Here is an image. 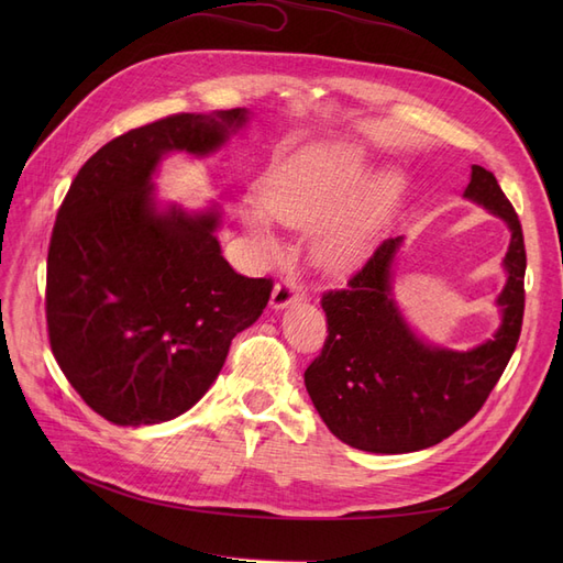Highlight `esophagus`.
<instances>
[{
    "instance_id": "34e87169",
    "label": "esophagus",
    "mask_w": 563,
    "mask_h": 563,
    "mask_svg": "<svg viewBox=\"0 0 563 563\" xmlns=\"http://www.w3.org/2000/svg\"><path fill=\"white\" fill-rule=\"evenodd\" d=\"M305 298H308V291H305L302 284H298L296 279H284V282H279V284L275 286V291H272L269 305H272V308H275V310H282V308H286V305L300 302V300H305Z\"/></svg>"
}]
</instances>
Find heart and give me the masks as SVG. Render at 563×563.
<instances>
[{"label": "heart", "instance_id": "1", "mask_svg": "<svg viewBox=\"0 0 563 563\" xmlns=\"http://www.w3.org/2000/svg\"><path fill=\"white\" fill-rule=\"evenodd\" d=\"M366 174L368 164L360 147H310L265 176L258 199L261 207L284 225L312 228L321 223L314 236L317 261L340 269L366 253L395 197V183L380 180L352 199ZM246 225L265 246L275 244L261 213H249Z\"/></svg>", "mask_w": 563, "mask_h": 563}]
</instances>
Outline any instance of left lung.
Wrapping results in <instances>:
<instances>
[{"label": "left lung", "instance_id": "obj_1", "mask_svg": "<svg viewBox=\"0 0 563 563\" xmlns=\"http://www.w3.org/2000/svg\"><path fill=\"white\" fill-rule=\"evenodd\" d=\"M465 197L512 230L498 333L470 352L424 345L391 300V261L401 244L385 240L345 288L321 296L329 335L305 371V387L327 428L368 453H411L439 444L470 422L500 380L523 321L526 249L519 216L484 166H472Z\"/></svg>", "mask_w": 563, "mask_h": 563}]
</instances>
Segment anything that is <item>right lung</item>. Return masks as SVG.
<instances>
[{
  "instance_id": "right-lung-1",
  "label": "right lung",
  "mask_w": 563,
  "mask_h": 563,
  "mask_svg": "<svg viewBox=\"0 0 563 563\" xmlns=\"http://www.w3.org/2000/svg\"><path fill=\"white\" fill-rule=\"evenodd\" d=\"M246 110L180 112L100 147L67 190L46 261L51 352L77 395L114 424L166 422L192 408L232 338L265 310L272 279L220 255L218 211H157L162 155H209Z\"/></svg>"
}]
</instances>
